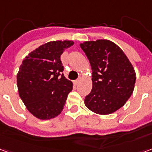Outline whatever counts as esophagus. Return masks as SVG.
<instances>
[{
    "instance_id": "1",
    "label": "esophagus",
    "mask_w": 152,
    "mask_h": 152,
    "mask_svg": "<svg viewBox=\"0 0 152 152\" xmlns=\"http://www.w3.org/2000/svg\"><path fill=\"white\" fill-rule=\"evenodd\" d=\"M80 80V79L79 78V79H77V80H74V81H73V83H74L75 85H77V84L79 83Z\"/></svg>"
}]
</instances>
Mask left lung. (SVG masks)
<instances>
[{"label": "left lung", "mask_w": 152, "mask_h": 152, "mask_svg": "<svg viewBox=\"0 0 152 152\" xmlns=\"http://www.w3.org/2000/svg\"><path fill=\"white\" fill-rule=\"evenodd\" d=\"M92 68L93 87L86 97L88 108L97 114L117 111L130 98L136 74L120 47L107 40L80 44Z\"/></svg>", "instance_id": "obj_1"}]
</instances>
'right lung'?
<instances>
[{"mask_svg": "<svg viewBox=\"0 0 152 152\" xmlns=\"http://www.w3.org/2000/svg\"><path fill=\"white\" fill-rule=\"evenodd\" d=\"M72 40L50 41L25 57L18 75V94L27 108L41 120L59 115L72 82L63 74L61 54L73 45Z\"/></svg>", "mask_w": 152, "mask_h": 152, "instance_id": "right-lung-1", "label": "right lung"}]
</instances>
